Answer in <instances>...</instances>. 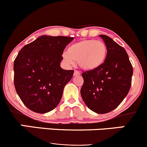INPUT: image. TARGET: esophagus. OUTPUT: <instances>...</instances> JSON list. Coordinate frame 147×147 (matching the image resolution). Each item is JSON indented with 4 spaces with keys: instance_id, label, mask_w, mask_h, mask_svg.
<instances>
[{
    "instance_id": "34e87169",
    "label": "esophagus",
    "mask_w": 147,
    "mask_h": 147,
    "mask_svg": "<svg viewBox=\"0 0 147 147\" xmlns=\"http://www.w3.org/2000/svg\"><path fill=\"white\" fill-rule=\"evenodd\" d=\"M78 75H80V72L78 71H77V70L74 71V76H78Z\"/></svg>"
}]
</instances>
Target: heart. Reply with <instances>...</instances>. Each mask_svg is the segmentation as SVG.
I'll return each instance as SVG.
<instances>
[{
    "instance_id": "heart-1",
    "label": "heart",
    "mask_w": 147,
    "mask_h": 147,
    "mask_svg": "<svg viewBox=\"0 0 147 147\" xmlns=\"http://www.w3.org/2000/svg\"><path fill=\"white\" fill-rule=\"evenodd\" d=\"M107 57V47L102 41L83 40L72 44L63 55V61L68 65L78 62L80 68L92 71L100 67Z\"/></svg>"
}]
</instances>
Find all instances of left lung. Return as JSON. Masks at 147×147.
Returning a JSON list of instances; mask_svg holds the SVG:
<instances>
[{
	"label": "left lung",
	"instance_id": "left-lung-1",
	"mask_svg": "<svg viewBox=\"0 0 147 147\" xmlns=\"http://www.w3.org/2000/svg\"><path fill=\"white\" fill-rule=\"evenodd\" d=\"M107 47V57L98 69L82 73L84 84L81 95L90 110L105 114L122 102L131 84L133 69L122 47L108 36L100 34Z\"/></svg>",
	"mask_w": 147,
	"mask_h": 147
}]
</instances>
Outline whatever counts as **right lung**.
<instances>
[{
	"instance_id": "right-lung-1",
	"label": "right lung",
	"mask_w": 147,
	"mask_h": 147,
	"mask_svg": "<svg viewBox=\"0 0 147 147\" xmlns=\"http://www.w3.org/2000/svg\"><path fill=\"white\" fill-rule=\"evenodd\" d=\"M74 37L43 35L25 45L14 61V84L24 105L46 113L59 103L74 71L60 67L65 47Z\"/></svg>"
}]
</instances>
